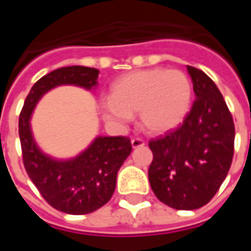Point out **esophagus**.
Segmentation results:
<instances>
[{"label": "esophagus", "mask_w": 251, "mask_h": 251, "mask_svg": "<svg viewBox=\"0 0 251 251\" xmlns=\"http://www.w3.org/2000/svg\"><path fill=\"white\" fill-rule=\"evenodd\" d=\"M131 145H132L134 150H135V148H141V147L145 145V141L141 140V138H132V140H131Z\"/></svg>", "instance_id": "1"}]
</instances>
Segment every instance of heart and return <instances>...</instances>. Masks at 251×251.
<instances>
[{
    "instance_id": "obj_1",
    "label": "heart",
    "mask_w": 251,
    "mask_h": 251,
    "mask_svg": "<svg viewBox=\"0 0 251 251\" xmlns=\"http://www.w3.org/2000/svg\"><path fill=\"white\" fill-rule=\"evenodd\" d=\"M193 85L178 70L150 68L123 75L111 85L110 98L99 101L101 119L123 127L140 113L141 126L150 134H165L187 117Z\"/></svg>"
}]
</instances>
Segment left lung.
<instances>
[{
    "label": "left lung",
    "mask_w": 251,
    "mask_h": 251,
    "mask_svg": "<svg viewBox=\"0 0 251 251\" xmlns=\"http://www.w3.org/2000/svg\"><path fill=\"white\" fill-rule=\"evenodd\" d=\"M187 71L196 101L177 130L150 142L153 160L151 187L159 201L175 209L204 207L226 177L235 144V124L222 93L207 74Z\"/></svg>",
    "instance_id": "left-lung-1"
}]
</instances>
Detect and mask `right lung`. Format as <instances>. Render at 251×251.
Listing matches in <instances>:
<instances>
[{"instance_id":"right-lung-1","label":"right lung","mask_w":251,"mask_h":251,"mask_svg":"<svg viewBox=\"0 0 251 251\" xmlns=\"http://www.w3.org/2000/svg\"><path fill=\"white\" fill-rule=\"evenodd\" d=\"M98 76L99 70L82 65L54 70L32 86L19 116L25 169L44 200L65 214H91L109 202L119 169L132 150L131 142L127 137L99 135L75 158L55 159L36 144L30 119L37 101L49 91L61 85L92 91L98 86Z\"/></svg>"}]
</instances>
